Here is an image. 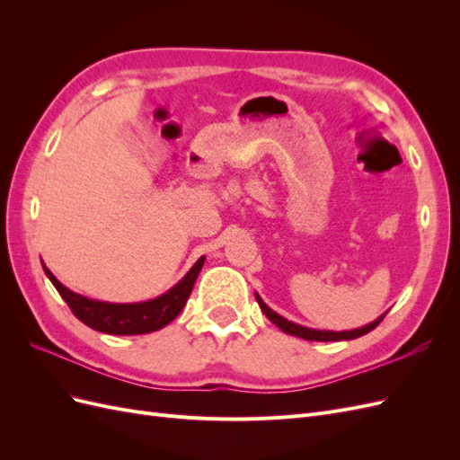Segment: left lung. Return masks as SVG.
I'll list each match as a JSON object with an SVG mask.
<instances>
[{
	"label": "left lung",
	"instance_id": "1",
	"mask_svg": "<svg viewBox=\"0 0 460 460\" xmlns=\"http://www.w3.org/2000/svg\"><path fill=\"white\" fill-rule=\"evenodd\" d=\"M257 303H259L261 311H262L264 314H267V318L270 320V323H274L282 332L289 333V336H297V338L309 340V341H341V340H355V338H360V336H365V333L372 332L376 326H378V324L382 323L384 316H385V314H382L378 320H374V323H370L368 326L357 328V330H351V332H320V330L303 328V326H297V324H294V323H289V320H286L284 316H280L278 313H274L272 309H269L259 296H257Z\"/></svg>",
	"mask_w": 460,
	"mask_h": 460
}]
</instances>
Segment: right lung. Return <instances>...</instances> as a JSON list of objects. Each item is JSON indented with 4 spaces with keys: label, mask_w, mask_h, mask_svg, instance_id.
<instances>
[{
    "label": "right lung",
    "mask_w": 460,
    "mask_h": 460,
    "mask_svg": "<svg viewBox=\"0 0 460 460\" xmlns=\"http://www.w3.org/2000/svg\"><path fill=\"white\" fill-rule=\"evenodd\" d=\"M205 257H201L191 270L180 280L171 291L164 296L151 299L146 303H128V305H117V303H103L93 301L88 297H82L75 291L66 289L58 278H55L48 267H44L48 278L65 303L71 307L73 314L84 323L86 326L103 332V333H115V336H136V333H149L161 330L180 314L184 305L191 294L196 278L203 267Z\"/></svg>",
    "instance_id": "1"
}]
</instances>
